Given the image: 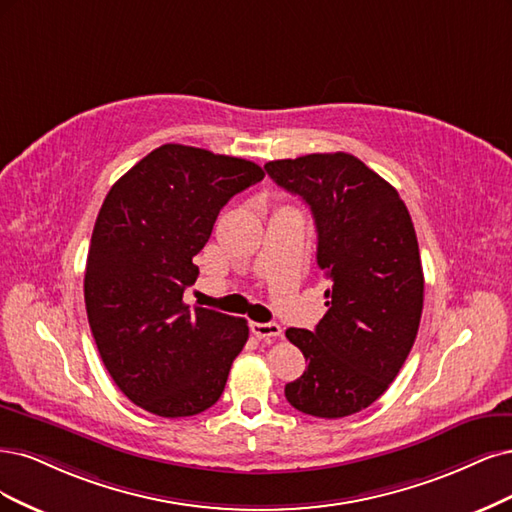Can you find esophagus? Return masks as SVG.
<instances>
[{
    "label": "esophagus",
    "instance_id": "34e87169",
    "mask_svg": "<svg viewBox=\"0 0 512 512\" xmlns=\"http://www.w3.org/2000/svg\"><path fill=\"white\" fill-rule=\"evenodd\" d=\"M251 332L257 338H278L283 334V329L278 323H251Z\"/></svg>",
    "mask_w": 512,
    "mask_h": 512
}]
</instances>
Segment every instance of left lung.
<instances>
[{"instance_id": "obj_1", "label": "left lung", "mask_w": 512, "mask_h": 512, "mask_svg": "<svg viewBox=\"0 0 512 512\" xmlns=\"http://www.w3.org/2000/svg\"><path fill=\"white\" fill-rule=\"evenodd\" d=\"M263 168L310 206L317 263L329 280V310L319 325L287 329L308 368L285 385V398L312 417L355 415L389 389L419 332L423 268L415 225L398 191L349 153Z\"/></svg>"}]
</instances>
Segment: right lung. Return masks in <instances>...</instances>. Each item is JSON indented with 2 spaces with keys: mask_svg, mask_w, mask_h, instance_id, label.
Returning a JSON list of instances; mask_svg holds the SVG:
<instances>
[{
  "mask_svg": "<svg viewBox=\"0 0 512 512\" xmlns=\"http://www.w3.org/2000/svg\"><path fill=\"white\" fill-rule=\"evenodd\" d=\"M266 176L253 161L163 144L108 191L85 270V304L112 381L157 417H193L221 398L249 340L244 319L189 308L193 257L221 208Z\"/></svg>",
  "mask_w": 512,
  "mask_h": 512,
  "instance_id": "add662e5",
  "label": "right lung"
}]
</instances>
